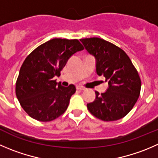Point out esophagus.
Here are the masks:
<instances>
[{"label":"esophagus","instance_id":"34e87169","mask_svg":"<svg viewBox=\"0 0 158 158\" xmlns=\"http://www.w3.org/2000/svg\"><path fill=\"white\" fill-rule=\"evenodd\" d=\"M76 89H77L78 90H79V91H82V90H85V88L82 86H79V85H77L76 86Z\"/></svg>","mask_w":158,"mask_h":158}]
</instances>
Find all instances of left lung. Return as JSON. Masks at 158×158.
Masks as SVG:
<instances>
[{"mask_svg": "<svg viewBox=\"0 0 158 158\" xmlns=\"http://www.w3.org/2000/svg\"><path fill=\"white\" fill-rule=\"evenodd\" d=\"M80 42L94 56L98 76H103L108 82L103 93L95 92V100L87 104L89 111L104 121L124 117L140 96L141 82L137 69L123 50L104 39L83 38Z\"/></svg>", "mask_w": 158, "mask_h": 158, "instance_id": "left-lung-1", "label": "left lung"}]
</instances>
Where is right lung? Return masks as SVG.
Masks as SVG:
<instances>
[{"label":"right lung","instance_id":"add662e5","mask_svg":"<svg viewBox=\"0 0 158 158\" xmlns=\"http://www.w3.org/2000/svg\"><path fill=\"white\" fill-rule=\"evenodd\" d=\"M82 50L83 47L77 39L53 38L27 56L17 79L16 96L31 117L48 122L65 113L76 86H62L54 77L60 76L69 59Z\"/></svg>","mask_w":158,"mask_h":158}]
</instances>
